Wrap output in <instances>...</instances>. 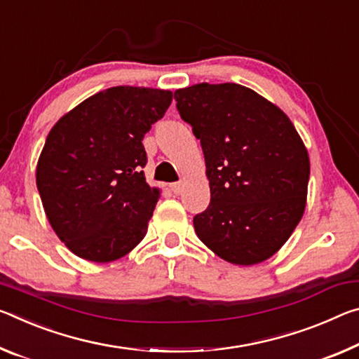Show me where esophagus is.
I'll list each match as a JSON object with an SVG mask.
<instances>
[{
  "mask_svg": "<svg viewBox=\"0 0 359 359\" xmlns=\"http://www.w3.org/2000/svg\"><path fill=\"white\" fill-rule=\"evenodd\" d=\"M170 190L177 195V193L182 191V182H174V184H170Z\"/></svg>",
  "mask_w": 359,
  "mask_h": 359,
  "instance_id": "esophagus-1",
  "label": "esophagus"
}]
</instances>
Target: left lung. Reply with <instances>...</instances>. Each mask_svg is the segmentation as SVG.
Here are the masks:
<instances>
[{
	"instance_id": "left-lung-1",
	"label": "left lung",
	"mask_w": 359,
	"mask_h": 359,
	"mask_svg": "<svg viewBox=\"0 0 359 359\" xmlns=\"http://www.w3.org/2000/svg\"><path fill=\"white\" fill-rule=\"evenodd\" d=\"M174 99L206 161L210 203L193 217L198 238L235 265L271 257L302 219L310 179L291 119L235 83L195 84Z\"/></svg>"
}]
</instances>
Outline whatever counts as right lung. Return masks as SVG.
<instances>
[{
	"label": "right lung",
	"mask_w": 359,
	"mask_h": 359,
	"mask_svg": "<svg viewBox=\"0 0 359 359\" xmlns=\"http://www.w3.org/2000/svg\"><path fill=\"white\" fill-rule=\"evenodd\" d=\"M170 102V90L110 88L50 129L36 187L55 235L78 257L107 264L144 240L159 190L145 182L142 140Z\"/></svg>",
	"instance_id": "obj_1"
}]
</instances>
